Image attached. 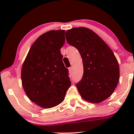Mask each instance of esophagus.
I'll use <instances>...</instances> for the list:
<instances>
[{"label": "esophagus", "mask_w": 134, "mask_h": 134, "mask_svg": "<svg viewBox=\"0 0 134 134\" xmlns=\"http://www.w3.org/2000/svg\"><path fill=\"white\" fill-rule=\"evenodd\" d=\"M69 71L70 73H71L72 71V67H70L69 69Z\"/></svg>", "instance_id": "obj_1"}]
</instances>
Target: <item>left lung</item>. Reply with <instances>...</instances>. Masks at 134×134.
<instances>
[{
    "label": "left lung",
    "instance_id": "1",
    "mask_svg": "<svg viewBox=\"0 0 134 134\" xmlns=\"http://www.w3.org/2000/svg\"><path fill=\"white\" fill-rule=\"evenodd\" d=\"M67 42L78 49L83 64V76L77 83L82 98L100 103L113 93L119 80L118 60L106 42L90 29L79 27L65 32Z\"/></svg>",
    "mask_w": 134,
    "mask_h": 134
}]
</instances>
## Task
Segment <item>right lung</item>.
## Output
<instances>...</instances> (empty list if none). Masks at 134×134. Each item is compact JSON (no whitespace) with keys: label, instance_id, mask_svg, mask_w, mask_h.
<instances>
[{"label":"right lung","instance_id":"right-lung-1","mask_svg":"<svg viewBox=\"0 0 134 134\" xmlns=\"http://www.w3.org/2000/svg\"><path fill=\"white\" fill-rule=\"evenodd\" d=\"M64 42V30L43 34L32 45L22 65L24 91L32 102L41 108L60 104L71 86L60 52Z\"/></svg>","mask_w":134,"mask_h":134}]
</instances>
